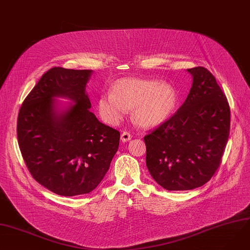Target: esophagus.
I'll list each match as a JSON object with an SVG mask.
<instances>
[{
    "instance_id": "34e87169",
    "label": "esophagus",
    "mask_w": 250,
    "mask_h": 250,
    "mask_svg": "<svg viewBox=\"0 0 250 250\" xmlns=\"http://www.w3.org/2000/svg\"><path fill=\"white\" fill-rule=\"evenodd\" d=\"M131 133L130 132H128V131H124L123 133H122V135H121V140L123 141V142H128V141H130L131 140Z\"/></svg>"
}]
</instances>
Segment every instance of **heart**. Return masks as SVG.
I'll return each mask as SVG.
<instances>
[{
  "mask_svg": "<svg viewBox=\"0 0 250 250\" xmlns=\"http://www.w3.org/2000/svg\"><path fill=\"white\" fill-rule=\"evenodd\" d=\"M176 104L174 88L152 80L125 78L112 86L111 93L103 94L98 103L102 119L108 125H119L132 108L134 121L145 127L160 125Z\"/></svg>",
  "mask_w": 250,
  "mask_h": 250,
  "instance_id": "heart-1",
  "label": "heart"
}]
</instances>
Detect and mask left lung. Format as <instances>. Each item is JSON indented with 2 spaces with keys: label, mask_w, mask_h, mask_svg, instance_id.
I'll return each mask as SVG.
<instances>
[{
  "label": "left lung",
  "mask_w": 250,
  "mask_h": 250,
  "mask_svg": "<svg viewBox=\"0 0 250 250\" xmlns=\"http://www.w3.org/2000/svg\"><path fill=\"white\" fill-rule=\"evenodd\" d=\"M189 94L168 120L144 138L147 169L167 190H189L217 170L230 128V108L214 76L203 66L188 70Z\"/></svg>",
  "instance_id": "8db88e82"
}]
</instances>
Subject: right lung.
<instances>
[{
	"mask_svg": "<svg viewBox=\"0 0 250 250\" xmlns=\"http://www.w3.org/2000/svg\"><path fill=\"white\" fill-rule=\"evenodd\" d=\"M92 70L52 67L44 73L20 108L17 137L32 176L40 185L62 196L93 191L103 180L121 133L90 112L85 85ZM57 96L75 103L55 110Z\"/></svg>",
	"mask_w": 250,
	"mask_h": 250,
	"instance_id": "add662e5",
	"label": "right lung"
}]
</instances>
